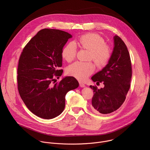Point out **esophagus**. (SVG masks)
<instances>
[{
  "label": "esophagus",
  "mask_w": 150,
  "mask_h": 150,
  "mask_svg": "<svg viewBox=\"0 0 150 150\" xmlns=\"http://www.w3.org/2000/svg\"><path fill=\"white\" fill-rule=\"evenodd\" d=\"M79 85H80V87H81V88H84V87H85V85L83 83L81 82H79Z\"/></svg>",
  "instance_id": "34e87169"
}]
</instances>
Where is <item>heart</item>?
<instances>
[{
    "label": "heart",
    "mask_w": 150,
    "mask_h": 150,
    "mask_svg": "<svg viewBox=\"0 0 150 150\" xmlns=\"http://www.w3.org/2000/svg\"><path fill=\"white\" fill-rule=\"evenodd\" d=\"M104 40L98 34L89 33L81 36L75 41L80 47L89 50L88 59H92L98 67H103L108 62L111 56L110 47L104 44ZM69 42L63 47V58L67 62L73 60L76 54V46ZM95 67L91 62H76L67 68V74L80 81H83L94 71Z\"/></svg>",
    "instance_id": "obj_1"
}]
</instances>
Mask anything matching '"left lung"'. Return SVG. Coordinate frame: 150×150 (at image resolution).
<instances>
[{"instance_id":"8db88e82","label":"left lung","mask_w":150,"mask_h":150,"mask_svg":"<svg viewBox=\"0 0 150 150\" xmlns=\"http://www.w3.org/2000/svg\"><path fill=\"white\" fill-rule=\"evenodd\" d=\"M113 40L114 47L108 63L91 77L94 82H103L104 88L90 86L94 90L92 109L101 114L117 110L125 101L131 85L132 66L129 52L119 36L115 35Z\"/></svg>"}]
</instances>
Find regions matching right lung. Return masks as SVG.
Listing matches in <instances>:
<instances>
[{
  "label": "right lung",
  "instance_id": "add662e5",
  "mask_svg": "<svg viewBox=\"0 0 150 150\" xmlns=\"http://www.w3.org/2000/svg\"><path fill=\"white\" fill-rule=\"evenodd\" d=\"M72 35L59 30L45 28L38 31L25 46L19 59L18 89L28 109L42 119H51L65 109V96L79 87L73 76L62 75V52Z\"/></svg>",
  "mask_w": 150,
  "mask_h": 150
}]
</instances>
